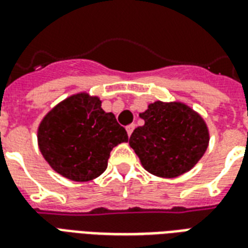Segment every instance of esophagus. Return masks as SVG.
Returning <instances> with one entry per match:
<instances>
[{"instance_id": "obj_1", "label": "esophagus", "mask_w": 248, "mask_h": 248, "mask_svg": "<svg viewBox=\"0 0 248 248\" xmlns=\"http://www.w3.org/2000/svg\"><path fill=\"white\" fill-rule=\"evenodd\" d=\"M133 129H135V124H131V125L126 126V133H128V136L132 135V132H133Z\"/></svg>"}]
</instances>
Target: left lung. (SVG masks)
Returning <instances> with one entry per match:
<instances>
[{"label":"left lung","instance_id":"1","mask_svg":"<svg viewBox=\"0 0 248 248\" xmlns=\"http://www.w3.org/2000/svg\"><path fill=\"white\" fill-rule=\"evenodd\" d=\"M145 124L136 128L131 148L150 174L176 178L204 155L209 132L202 117L179 102H154L140 113Z\"/></svg>","mask_w":248,"mask_h":248}]
</instances>
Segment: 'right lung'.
I'll return each instance as SVG.
<instances>
[{
	"mask_svg": "<svg viewBox=\"0 0 248 248\" xmlns=\"http://www.w3.org/2000/svg\"><path fill=\"white\" fill-rule=\"evenodd\" d=\"M100 103L86 93L69 96L39 125L43 157L56 172L74 182H89L103 174L111 150L128 141L125 129Z\"/></svg>",
	"mask_w": 248,
	"mask_h": 248,
	"instance_id": "right-lung-1",
	"label": "right lung"
}]
</instances>
